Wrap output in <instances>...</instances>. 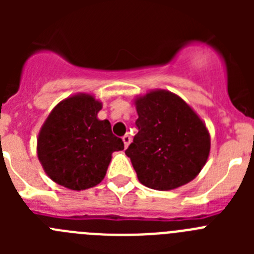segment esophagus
I'll list each match as a JSON object with an SVG mask.
<instances>
[{
	"instance_id": "34e87169",
	"label": "esophagus",
	"mask_w": 254,
	"mask_h": 254,
	"mask_svg": "<svg viewBox=\"0 0 254 254\" xmlns=\"http://www.w3.org/2000/svg\"><path fill=\"white\" fill-rule=\"evenodd\" d=\"M123 140V143H125V147H128V145L131 143V137H129L128 134H125L122 137Z\"/></svg>"
}]
</instances>
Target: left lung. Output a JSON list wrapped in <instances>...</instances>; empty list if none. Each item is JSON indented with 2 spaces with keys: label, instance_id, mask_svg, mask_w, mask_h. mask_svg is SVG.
Listing matches in <instances>:
<instances>
[{
  "label": "left lung",
  "instance_id": "1",
  "mask_svg": "<svg viewBox=\"0 0 254 254\" xmlns=\"http://www.w3.org/2000/svg\"><path fill=\"white\" fill-rule=\"evenodd\" d=\"M138 132L126 150L137 178L156 190H176L196 178L210 155V133L177 94L151 90L134 98Z\"/></svg>",
  "mask_w": 254,
  "mask_h": 254
}]
</instances>
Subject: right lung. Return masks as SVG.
I'll return each instance as SVG.
<instances>
[{
    "label": "right lung",
    "mask_w": 254,
    "mask_h": 254,
    "mask_svg": "<svg viewBox=\"0 0 254 254\" xmlns=\"http://www.w3.org/2000/svg\"><path fill=\"white\" fill-rule=\"evenodd\" d=\"M102 102L90 94H75L58 103L38 134L37 154L47 176L72 190L95 187L104 179L112 154L125 149L100 121Z\"/></svg>",
    "instance_id": "add662e5"
}]
</instances>
